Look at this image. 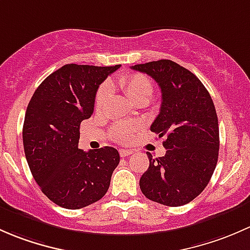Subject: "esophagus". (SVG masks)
Listing matches in <instances>:
<instances>
[{
	"label": "esophagus",
	"instance_id": "obj_1",
	"mask_svg": "<svg viewBox=\"0 0 250 250\" xmlns=\"http://www.w3.org/2000/svg\"><path fill=\"white\" fill-rule=\"evenodd\" d=\"M119 153H120V156H122V158H126V156H130L133 151L130 150V149H120Z\"/></svg>",
	"mask_w": 250,
	"mask_h": 250
}]
</instances>
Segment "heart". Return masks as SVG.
I'll list each match as a JSON object with an SVG mask.
<instances>
[{"label": "heart", "mask_w": 250, "mask_h": 250, "mask_svg": "<svg viewBox=\"0 0 250 250\" xmlns=\"http://www.w3.org/2000/svg\"><path fill=\"white\" fill-rule=\"evenodd\" d=\"M118 86L127 95L128 99L136 104L142 99H150L153 94V84L150 79L144 74L135 73L128 74V76H122L118 79ZM110 94V85L104 84L100 87L97 91L96 100H95V106L96 109H102L106 104L107 99ZM140 127L137 124H120L113 128V136L119 142H128L132 137L133 132Z\"/></svg>", "instance_id": "heart-1"}]
</instances>
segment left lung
Instances as JSON below:
<instances>
[{
	"label": "left lung",
	"mask_w": 250,
	"mask_h": 250,
	"mask_svg": "<svg viewBox=\"0 0 250 250\" xmlns=\"http://www.w3.org/2000/svg\"><path fill=\"white\" fill-rule=\"evenodd\" d=\"M150 76L161 89L160 113L150 126L164 137L165 156L149 158L140 179L146 199L169 207L187 205L209 183L218 163L219 126L209 92L189 69L171 60L131 67Z\"/></svg>",
	"instance_id": "8db88e82"
}]
</instances>
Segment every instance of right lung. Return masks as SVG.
<instances>
[{
	"mask_svg": "<svg viewBox=\"0 0 250 250\" xmlns=\"http://www.w3.org/2000/svg\"><path fill=\"white\" fill-rule=\"evenodd\" d=\"M119 67L62 66L41 83L27 106L25 156L43 194L60 207L79 209L102 199L119 165L113 146L78 148L81 123L94 112L100 84Z\"/></svg>",
	"mask_w": 250,
	"mask_h": 250,
	"instance_id": "obj_1",
	"label": "right lung"
}]
</instances>
